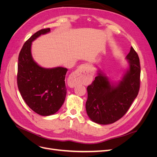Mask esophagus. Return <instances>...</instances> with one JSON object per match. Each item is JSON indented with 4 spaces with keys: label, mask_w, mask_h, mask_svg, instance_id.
<instances>
[{
    "label": "esophagus",
    "mask_w": 157,
    "mask_h": 157,
    "mask_svg": "<svg viewBox=\"0 0 157 157\" xmlns=\"http://www.w3.org/2000/svg\"><path fill=\"white\" fill-rule=\"evenodd\" d=\"M91 78V76L89 74V66L86 63L80 65L72 74V83L73 85L86 82Z\"/></svg>",
    "instance_id": "esophagus-1"
}]
</instances>
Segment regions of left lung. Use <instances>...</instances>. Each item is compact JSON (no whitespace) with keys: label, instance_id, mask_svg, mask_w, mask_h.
<instances>
[{"label":"left lung","instance_id":"8db88e82","mask_svg":"<svg viewBox=\"0 0 157 157\" xmlns=\"http://www.w3.org/2000/svg\"><path fill=\"white\" fill-rule=\"evenodd\" d=\"M130 69L117 86H111L108 78L99 73L87 87L86 109L92 121L108 124L117 121L128 111L140 91V58L132 46L126 56Z\"/></svg>","mask_w":157,"mask_h":157}]
</instances>
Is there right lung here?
Listing matches in <instances>:
<instances>
[{"label": "right lung", "instance_id": "1", "mask_svg": "<svg viewBox=\"0 0 157 157\" xmlns=\"http://www.w3.org/2000/svg\"><path fill=\"white\" fill-rule=\"evenodd\" d=\"M50 31V28H46L33 34L23 44L18 56V89L27 105L42 116H49L58 111L67 94L65 78L67 69L61 67L42 68L32 58V41Z\"/></svg>", "mask_w": 157, "mask_h": 157}]
</instances>
